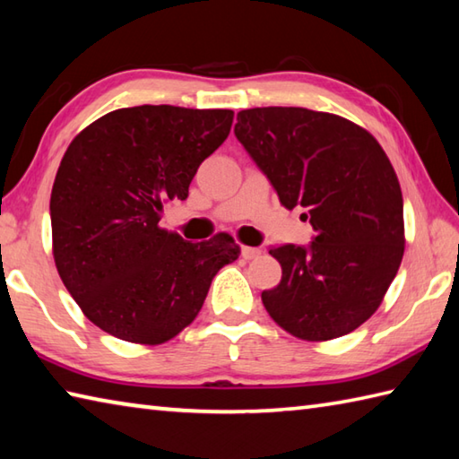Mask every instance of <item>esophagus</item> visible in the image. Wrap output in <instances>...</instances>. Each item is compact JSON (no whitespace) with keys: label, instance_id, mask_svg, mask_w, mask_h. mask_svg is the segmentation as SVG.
Here are the masks:
<instances>
[{"label":"esophagus","instance_id":"esophagus-1","mask_svg":"<svg viewBox=\"0 0 459 459\" xmlns=\"http://www.w3.org/2000/svg\"><path fill=\"white\" fill-rule=\"evenodd\" d=\"M242 258L245 260H253V258H256L258 255H260V248H255V247H242Z\"/></svg>","mask_w":459,"mask_h":459}]
</instances>
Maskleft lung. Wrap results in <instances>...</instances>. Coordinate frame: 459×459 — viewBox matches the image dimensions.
Here are the masks:
<instances>
[{
	"instance_id": "obj_1",
	"label": "left lung",
	"mask_w": 459,
	"mask_h": 459,
	"mask_svg": "<svg viewBox=\"0 0 459 459\" xmlns=\"http://www.w3.org/2000/svg\"><path fill=\"white\" fill-rule=\"evenodd\" d=\"M235 134L286 209L302 206L310 247L271 248L282 266L263 292L278 326L308 342L356 330L378 310L403 256V201L388 155L360 125L302 107L237 115Z\"/></svg>"
}]
</instances>
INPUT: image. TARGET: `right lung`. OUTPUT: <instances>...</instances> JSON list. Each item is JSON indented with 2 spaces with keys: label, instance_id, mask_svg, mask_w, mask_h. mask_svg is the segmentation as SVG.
<instances>
[{
  "label": "right lung",
  "instance_id": "add662e5",
  "mask_svg": "<svg viewBox=\"0 0 459 459\" xmlns=\"http://www.w3.org/2000/svg\"><path fill=\"white\" fill-rule=\"evenodd\" d=\"M230 109L141 105L71 141L51 191L53 258L85 316L133 344H163L203 308L240 248L230 235L188 242L159 227L196 169L229 137Z\"/></svg>",
  "mask_w": 459,
  "mask_h": 459
}]
</instances>
